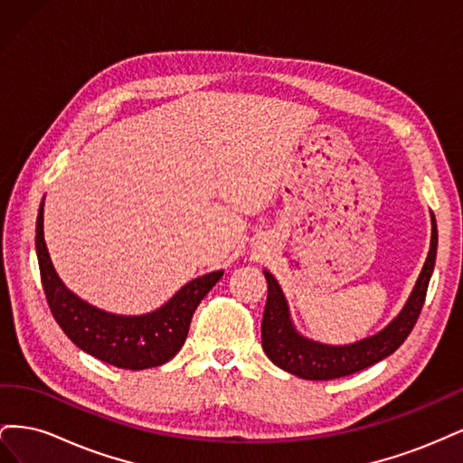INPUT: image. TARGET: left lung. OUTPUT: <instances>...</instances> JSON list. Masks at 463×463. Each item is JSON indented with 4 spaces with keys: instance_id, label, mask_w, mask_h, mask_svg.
<instances>
[{
    "instance_id": "left-lung-1",
    "label": "left lung",
    "mask_w": 463,
    "mask_h": 463,
    "mask_svg": "<svg viewBox=\"0 0 463 463\" xmlns=\"http://www.w3.org/2000/svg\"><path fill=\"white\" fill-rule=\"evenodd\" d=\"M430 226V249L427 260L402 311L383 330L354 344L332 345L303 335L293 325L282 286L269 270H262L266 282H269V298H266L262 315V349L266 357L276 367L301 376L305 381H332V378L367 369L394 354L413 330L425 303L439 245L437 220H434L432 213Z\"/></svg>"
}]
</instances>
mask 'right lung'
<instances>
[{
    "mask_svg": "<svg viewBox=\"0 0 463 463\" xmlns=\"http://www.w3.org/2000/svg\"><path fill=\"white\" fill-rule=\"evenodd\" d=\"M36 257L50 311L79 349L119 369H150L170 361L185 344L194 309L216 286L223 270L187 282L158 309L116 315L80 299L55 272L44 241V199L36 218Z\"/></svg>",
    "mask_w": 463,
    "mask_h": 463,
    "instance_id": "right-lung-1",
    "label": "right lung"
}]
</instances>
